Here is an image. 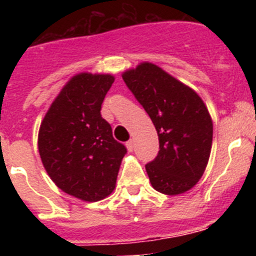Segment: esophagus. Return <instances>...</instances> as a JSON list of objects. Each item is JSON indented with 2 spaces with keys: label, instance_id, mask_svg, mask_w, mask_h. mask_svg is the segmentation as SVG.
Returning a JSON list of instances; mask_svg holds the SVG:
<instances>
[{
  "label": "esophagus",
  "instance_id": "1",
  "mask_svg": "<svg viewBox=\"0 0 256 256\" xmlns=\"http://www.w3.org/2000/svg\"><path fill=\"white\" fill-rule=\"evenodd\" d=\"M126 148H128V151H130V152H132L133 148H134V144H133V141H132V140H130V141L126 142Z\"/></svg>",
  "mask_w": 256,
  "mask_h": 256
}]
</instances>
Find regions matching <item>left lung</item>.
<instances>
[{"label":"left lung","mask_w":256,"mask_h":256,"mask_svg":"<svg viewBox=\"0 0 256 256\" xmlns=\"http://www.w3.org/2000/svg\"><path fill=\"white\" fill-rule=\"evenodd\" d=\"M122 76L159 136V154L146 165L151 186L164 195L184 194L202 177L210 158L212 120L206 105L191 87L148 61Z\"/></svg>","instance_id":"left-lung-1"}]
</instances>
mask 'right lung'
Masks as SVG:
<instances>
[{
    "label": "right lung",
    "mask_w": 256,
    "mask_h": 256,
    "mask_svg": "<svg viewBox=\"0 0 256 256\" xmlns=\"http://www.w3.org/2000/svg\"><path fill=\"white\" fill-rule=\"evenodd\" d=\"M114 80L112 74L72 76L52 101L38 132L40 160L52 182L88 202L114 191L126 152L100 112Z\"/></svg>",
    "instance_id": "1"
}]
</instances>
